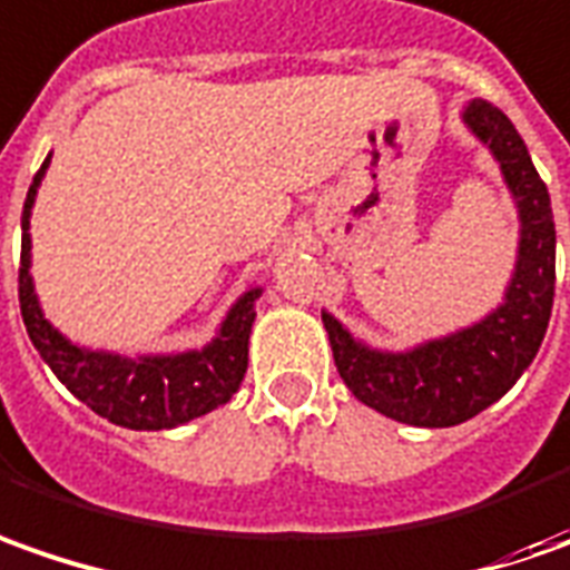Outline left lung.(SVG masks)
Returning <instances> with one entry per match:
<instances>
[{
    "instance_id": "1",
    "label": "left lung",
    "mask_w": 570,
    "mask_h": 570,
    "mask_svg": "<svg viewBox=\"0 0 570 570\" xmlns=\"http://www.w3.org/2000/svg\"><path fill=\"white\" fill-rule=\"evenodd\" d=\"M463 122L495 154L520 214V248L504 303L480 324L451 337L379 353L350 337L344 324L322 312L334 365L356 401L391 420L444 429L473 420L511 391L540 350L556 299V220L549 188L533 167L511 119L489 100H473Z\"/></svg>"
}]
</instances>
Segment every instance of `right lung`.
Here are the masks:
<instances>
[{"mask_svg": "<svg viewBox=\"0 0 570 570\" xmlns=\"http://www.w3.org/2000/svg\"><path fill=\"white\" fill-rule=\"evenodd\" d=\"M47 167H50V157L33 176L24 214H21L24 236H21V267H18V299H21V318L28 327L30 344L47 360L56 379L104 420L126 425V429H148V432L183 425L229 401L246 379L248 334L255 322V299L262 296L258 286L248 289L246 296H239V303L229 308L214 344H207L205 350L176 353V356L128 360L119 353L85 350L66 341L43 318L37 293H33V281H30L28 224L33 195Z\"/></svg>", "mask_w": 570, "mask_h": 570, "instance_id": "add662e5", "label": "right lung"}]
</instances>
